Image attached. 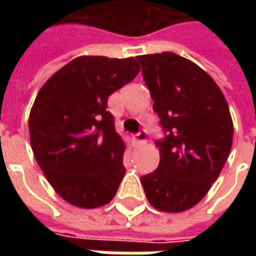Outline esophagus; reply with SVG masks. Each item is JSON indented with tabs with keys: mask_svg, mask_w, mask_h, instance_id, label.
<instances>
[{
	"mask_svg": "<svg viewBox=\"0 0 256 256\" xmlns=\"http://www.w3.org/2000/svg\"><path fill=\"white\" fill-rule=\"evenodd\" d=\"M133 138H134V144L136 145L145 144V142H146V138H148V133H146L145 130H141L140 133H137L136 136H134Z\"/></svg>",
	"mask_w": 256,
	"mask_h": 256,
	"instance_id": "34e87169",
	"label": "esophagus"
}]
</instances>
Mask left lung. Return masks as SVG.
<instances>
[{
  "label": "left lung",
  "mask_w": 256,
  "mask_h": 256,
  "mask_svg": "<svg viewBox=\"0 0 256 256\" xmlns=\"http://www.w3.org/2000/svg\"><path fill=\"white\" fill-rule=\"evenodd\" d=\"M164 137L156 141L160 163L141 177L155 208L181 212L206 196L229 156L230 112L204 70L176 53L137 56Z\"/></svg>",
  "instance_id": "8db88e82"
}]
</instances>
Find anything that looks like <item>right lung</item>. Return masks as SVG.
<instances>
[{
	"mask_svg": "<svg viewBox=\"0 0 256 256\" xmlns=\"http://www.w3.org/2000/svg\"><path fill=\"white\" fill-rule=\"evenodd\" d=\"M140 72L134 58L80 56L48 79L31 108V148L53 189L82 208L110 203L126 168L108 97Z\"/></svg>",
	"mask_w": 256,
	"mask_h": 256,
	"instance_id": "right-lung-1",
	"label": "right lung"
}]
</instances>
